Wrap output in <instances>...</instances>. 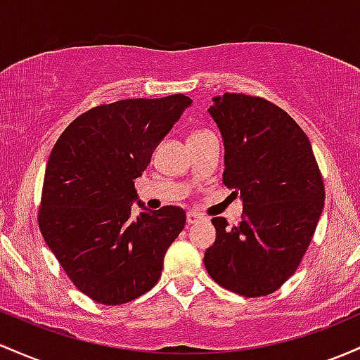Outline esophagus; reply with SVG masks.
I'll return each instance as SVG.
<instances>
[{
	"instance_id": "obj_1",
	"label": "esophagus",
	"mask_w": 360,
	"mask_h": 360,
	"mask_svg": "<svg viewBox=\"0 0 360 360\" xmlns=\"http://www.w3.org/2000/svg\"><path fill=\"white\" fill-rule=\"evenodd\" d=\"M204 219V217L200 216V214L197 212H187V224H195L199 223V221Z\"/></svg>"
}]
</instances>
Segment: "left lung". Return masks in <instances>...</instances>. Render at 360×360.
<instances>
[{"label": "left lung", "mask_w": 360, "mask_h": 360, "mask_svg": "<svg viewBox=\"0 0 360 360\" xmlns=\"http://www.w3.org/2000/svg\"><path fill=\"white\" fill-rule=\"evenodd\" d=\"M209 114L224 143L223 184L243 200L229 228L212 217L216 241L204 264L221 288L245 297L272 294L300 267L325 204V187L308 136L260 96H214ZM233 192V193H234Z\"/></svg>", "instance_id": "1"}]
</instances>
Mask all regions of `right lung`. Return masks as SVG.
Returning a JSON list of instances; mask_svg holds the SVG:
<instances>
[{
  "label": "right lung",
  "mask_w": 360,
  "mask_h": 360,
  "mask_svg": "<svg viewBox=\"0 0 360 360\" xmlns=\"http://www.w3.org/2000/svg\"><path fill=\"white\" fill-rule=\"evenodd\" d=\"M192 100L129 98L98 105L64 129L44 175L39 228L60 267L100 304L143 296L161 277L185 211L165 205L131 212L134 180Z\"/></svg>",
  "instance_id": "add662e5"
}]
</instances>
